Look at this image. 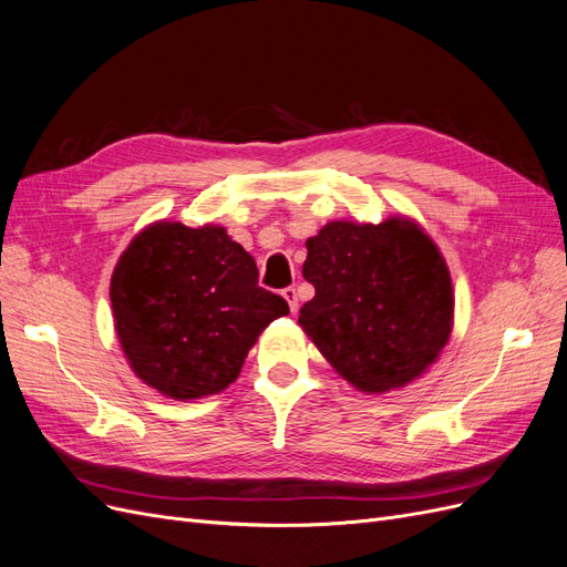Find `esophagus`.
Here are the masks:
<instances>
[{
  "mask_svg": "<svg viewBox=\"0 0 567 567\" xmlns=\"http://www.w3.org/2000/svg\"><path fill=\"white\" fill-rule=\"evenodd\" d=\"M282 297L287 299V303H289V308H291V313H297V308H299L297 289H295V287H285V289H282Z\"/></svg>",
  "mask_w": 567,
  "mask_h": 567,
  "instance_id": "34e87169",
  "label": "esophagus"
}]
</instances>
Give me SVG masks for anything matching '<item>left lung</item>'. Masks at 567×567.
I'll return each instance as SVG.
<instances>
[{"mask_svg":"<svg viewBox=\"0 0 567 567\" xmlns=\"http://www.w3.org/2000/svg\"><path fill=\"white\" fill-rule=\"evenodd\" d=\"M303 278L316 287L301 330L362 393H389L441 358L454 324L450 268L408 216L330 221L306 240Z\"/></svg>","mask_w":567,"mask_h":567,"instance_id":"left-lung-1","label":"left lung"}]
</instances>
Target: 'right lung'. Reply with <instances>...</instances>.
Returning <instances> with one entry per match:
<instances>
[{"label":"right lung","mask_w":567,"mask_h":567,"mask_svg":"<svg viewBox=\"0 0 567 567\" xmlns=\"http://www.w3.org/2000/svg\"><path fill=\"white\" fill-rule=\"evenodd\" d=\"M111 303L134 374L184 403L228 389L259 334L289 313L224 226L178 221L134 235L113 270Z\"/></svg>","instance_id":"right-lung-1"}]
</instances>
